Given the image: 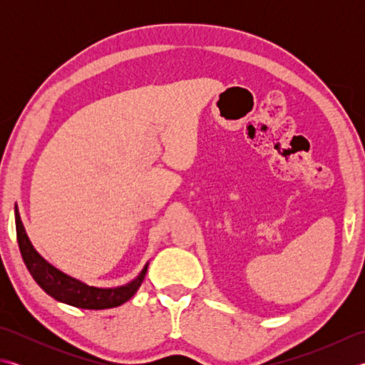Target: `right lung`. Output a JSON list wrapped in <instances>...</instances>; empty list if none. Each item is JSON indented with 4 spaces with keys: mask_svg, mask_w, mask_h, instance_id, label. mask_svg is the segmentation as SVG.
<instances>
[{
    "mask_svg": "<svg viewBox=\"0 0 365 365\" xmlns=\"http://www.w3.org/2000/svg\"><path fill=\"white\" fill-rule=\"evenodd\" d=\"M15 229H17V242L23 262H25L34 281L51 298L73 307L102 311V309H111L123 304L141 287L147 267H149V262H147L141 273L128 284L119 287H94L61 271L36 251L25 226H23L17 205H15Z\"/></svg>",
    "mask_w": 365,
    "mask_h": 365,
    "instance_id": "1",
    "label": "right lung"
}]
</instances>
